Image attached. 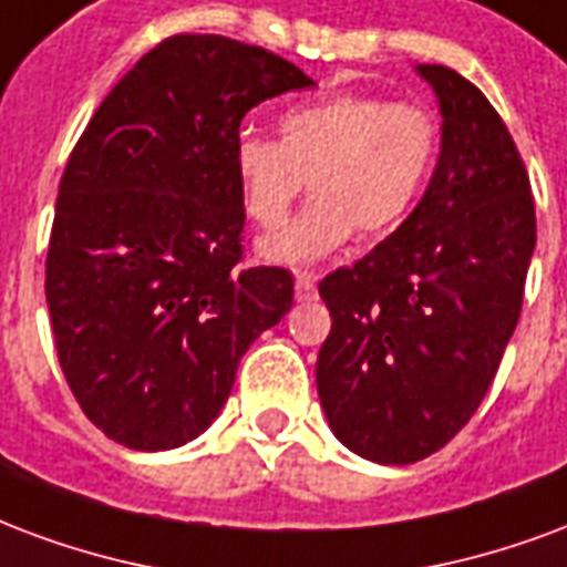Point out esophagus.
<instances>
[{"label":"esophagus","mask_w":567,"mask_h":567,"mask_svg":"<svg viewBox=\"0 0 567 567\" xmlns=\"http://www.w3.org/2000/svg\"><path fill=\"white\" fill-rule=\"evenodd\" d=\"M316 285H318L316 272H297L295 276L297 300H312V297H316Z\"/></svg>","instance_id":"obj_1"}]
</instances>
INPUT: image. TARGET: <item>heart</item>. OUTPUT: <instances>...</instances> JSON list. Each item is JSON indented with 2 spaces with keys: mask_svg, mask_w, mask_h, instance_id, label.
I'll return each instance as SVG.
<instances>
[{
  "mask_svg": "<svg viewBox=\"0 0 567 567\" xmlns=\"http://www.w3.org/2000/svg\"><path fill=\"white\" fill-rule=\"evenodd\" d=\"M279 141L246 132L230 167L255 225L279 228L309 177L316 198L258 243L264 261L303 267L330 258L354 230L379 240L409 219L430 183L442 128L421 104L333 92L279 113Z\"/></svg>",
  "mask_w": 567,
  "mask_h": 567,
  "instance_id": "obj_1",
  "label": "heart"
}]
</instances>
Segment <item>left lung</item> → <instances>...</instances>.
Listing matches in <instances>:
<instances>
[{
  "label": "left lung",
  "mask_w": 567,
  "mask_h": 567,
  "mask_svg": "<svg viewBox=\"0 0 567 567\" xmlns=\"http://www.w3.org/2000/svg\"><path fill=\"white\" fill-rule=\"evenodd\" d=\"M442 113V150L409 219L354 267L324 276L330 337L318 396L348 451L381 465L435 454L496 379L535 251L529 174L486 95L417 65Z\"/></svg>",
  "instance_id": "obj_1"
}]
</instances>
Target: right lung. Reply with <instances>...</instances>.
I'll use <instances>...</instances> for the list:
<instances>
[{"label":"right lung","instance_id":"1","mask_svg":"<svg viewBox=\"0 0 567 567\" xmlns=\"http://www.w3.org/2000/svg\"><path fill=\"white\" fill-rule=\"evenodd\" d=\"M316 83L225 35L146 53L86 125L48 249L53 342L74 400L107 439L171 451L228 402L246 348L295 303L282 267L240 264L230 153L255 104Z\"/></svg>","mask_w":567,"mask_h":567}]
</instances>
